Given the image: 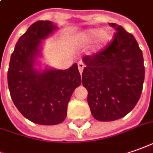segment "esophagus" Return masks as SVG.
I'll return each instance as SVG.
<instances>
[{"label": "esophagus", "instance_id": "1", "mask_svg": "<svg viewBox=\"0 0 153 153\" xmlns=\"http://www.w3.org/2000/svg\"><path fill=\"white\" fill-rule=\"evenodd\" d=\"M84 68H85V64H84V63H83L82 61H79V62L78 63V68H79V71L80 74H82V72H83Z\"/></svg>", "mask_w": 153, "mask_h": 153}]
</instances>
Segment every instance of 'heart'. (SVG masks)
Listing matches in <instances>:
<instances>
[{
    "label": "heart",
    "mask_w": 153,
    "mask_h": 153,
    "mask_svg": "<svg viewBox=\"0 0 153 153\" xmlns=\"http://www.w3.org/2000/svg\"><path fill=\"white\" fill-rule=\"evenodd\" d=\"M97 35L98 37H97V40L95 42L94 49L99 50V49H101L111 39V34L105 30L101 31V32H100L98 29H89V30L84 31L83 33L78 34L75 37L74 42L78 46H88L93 42L94 37Z\"/></svg>",
    "instance_id": "obj_1"
}]
</instances>
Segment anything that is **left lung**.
<instances>
[{
	"mask_svg": "<svg viewBox=\"0 0 153 153\" xmlns=\"http://www.w3.org/2000/svg\"><path fill=\"white\" fill-rule=\"evenodd\" d=\"M109 25L116 30L112 41L83 59L82 84L91 114L100 121L127 115L140 99L145 77L142 52L133 35L116 23Z\"/></svg>",
	"mask_w": 153,
	"mask_h": 153,
	"instance_id": "left-lung-1",
	"label": "left lung"
}]
</instances>
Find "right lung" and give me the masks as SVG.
Masks as SVG:
<instances>
[{"mask_svg":"<svg viewBox=\"0 0 153 153\" xmlns=\"http://www.w3.org/2000/svg\"><path fill=\"white\" fill-rule=\"evenodd\" d=\"M56 28L50 21L31 25L16 43L7 72L8 88L17 110L29 120L46 126L65 120L68 101L81 84L77 63L65 70L40 72L33 67L41 40Z\"/></svg>","mask_w":153,"mask_h":153,"instance_id":"obj_1","label":"right lung"}]
</instances>
